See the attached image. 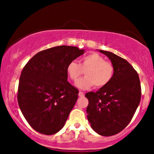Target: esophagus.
<instances>
[{
    "mask_svg": "<svg viewBox=\"0 0 154 154\" xmlns=\"http://www.w3.org/2000/svg\"><path fill=\"white\" fill-rule=\"evenodd\" d=\"M78 95H79V97H84V95H85L84 93H83L82 92H81V91L79 92V94Z\"/></svg>",
    "mask_w": 154,
    "mask_h": 154,
    "instance_id": "obj_1",
    "label": "esophagus"
}]
</instances>
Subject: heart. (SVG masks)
Wrapping results in <instances>:
<instances>
[{
  "instance_id": "heart-1",
  "label": "heart",
  "mask_w": 154,
  "mask_h": 154,
  "mask_svg": "<svg viewBox=\"0 0 154 154\" xmlns=\"http://www.w3.org/2000/svg\"><path fill=\"white\" fill-rule=\"evenodd\" d=\"M66 72L72 80L76 81L82 75L85 77L79 79L75 85L79 89H88L95 85L96 88L106 86L114 75V66L110 61H105L99 54L93 53L80 59V63L72 61L68 63Z\"/></svg>"
}]
</instances>
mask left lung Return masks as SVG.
I'll return each instance as SVG.
<instances>
[{"instance_id": "left-lung-1", "label": "left lung", "mask_w": 154, "mask_h": 154, "mask_svg": "<svg viewBox=\"0 0 154 154\" xmlns=\"http://www.w3.org/2000/svg\"><path fill=\"white\" fill-rule=\"evenodd\" d=\"M114 66L113 79L98 91L89 92L87 117L91 128L103 136L124 130L133 117L141 98L139 76L132 65L117 55L100 50Z\"/></svg>"}]
</instances>
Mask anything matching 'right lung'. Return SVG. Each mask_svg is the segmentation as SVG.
<instances>
[{
	"label": "right lung",
	"instance_id": "add662e5",
	"mask_svg": "<svg viewBox=\"0 0 154 154\" xmlns=\"http://www.w3.org/2000/svg\"><path fill=\"white\" fill-rule=\"evenodd\" d=\"M83 54L75 46H56L38 53L24 66L17 99L24 118L37 132L49 135L62 129L79 93L67 81L66 67Z\"/></svg>",
	"mask_w": 154,
	"mask_h": 154
}]
</instances>
